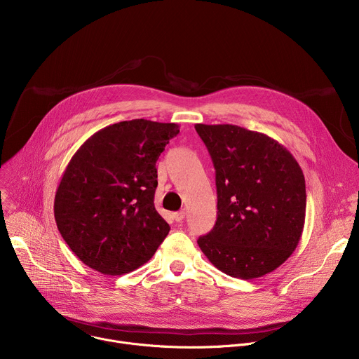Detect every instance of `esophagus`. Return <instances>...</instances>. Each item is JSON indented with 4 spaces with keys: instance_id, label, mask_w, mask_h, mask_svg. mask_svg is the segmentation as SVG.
Here are the masks:
<instances>
[{
    "instance_id": "obj_1",
    "label": "esophagus",
    "mask_w": 359,
    "mask_h": 359,
    "mask_svg": "<svg viewBox=\"0 0 359 359\" xmlns=\"http://www.w3.org/2000/svg\"><path fill=\"white\" fill-rule=\"evenodd\" d=\"M184 217H186V213L182 210V212H176V213H173V219L177 222V223H180V222H183L184 220Z\"/></svg>"
}]
</instances>
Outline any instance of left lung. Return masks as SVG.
Returning <instances> with one entry per match:
<instances>
[{
	"label": "left lung",
	"mask_w": 359,
	"mask_h": 359,
	"mask_svg": "<svg viewBox=\"0 0 359 359\" xmlns=\"http://www.w3.org/2000/svg\"><path fill=\"white\" fill-rule=\"evenodd\" d=\"M217 187V220L197 240L230 277L252 280L278 269L297 248L305 222V179L273 137L236 125H194Z\"/></svg>",
	"instance_id": "1"
}]
</instances>
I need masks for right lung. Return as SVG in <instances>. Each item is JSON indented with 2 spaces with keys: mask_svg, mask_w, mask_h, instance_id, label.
<instances>
[{
  "mask_svg": "<svg viewBox=\"0 0 359 359\" xmlns=\"http://www.w3.org/2000/svg\"><path fill=\"white\" fill-rule=\"evenodd\" d=\"M179 125L125 121L93 133L69 161L55 194L61 236L76 257L105 276L151 259L169 224L156 212V162Z\"/></svg>",
  "mask_w": 359,
  "mask_h": 359,
  "instance_id": "right-lung-1",
  "label": "right lung"
}]
</instances>
